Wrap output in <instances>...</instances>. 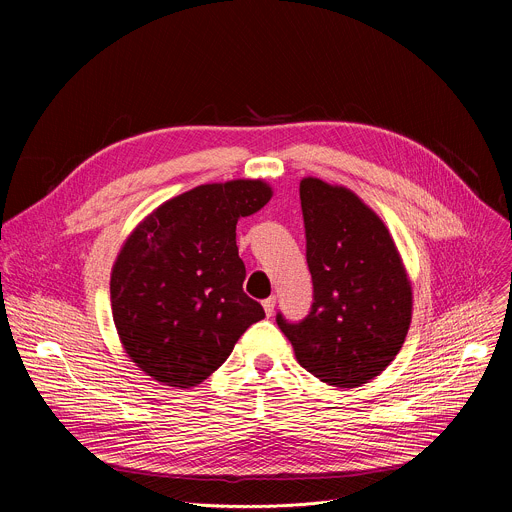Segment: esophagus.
<instances>
[{"label": "esophagus", "mask_w": 512, "mask_h": 512, "mask_svg": "<svg viewBox=\"0 0 512 512\" xmlns=\"http://www.w3.org/2000/svg\"><path fill=\"white\" fill-rule=\"evenodd\" d=\"M263 310H265V314H267V316H271V314H273V310H275V298H267V300H263Z\"/></svg>", "instance_id": "1"}]
</instances>
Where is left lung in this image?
<instances>
[{"label": "left lung", "instance_id": "left-lung-1", "mask_svg": "<svg viewBox=\"0 0 512 512\" xmlns=\"http://www.w3.org/2000/svg\"><path fill=\"white\" fill-rule=\"evenodd\" d=\"M314 302L300 322L275 320L302 367L350 389L381 375L411 324V285L381 218L356 194L300 182Z\"/></svg>", "mask_w": 512, "mask_h": 512}]
</instances>
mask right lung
Returning a JSON list of instances; mask_svg holds the SVG:
<instances>
[{
    "label": "right lung",
    "instance_id": "obj_1",
    "mask_svg": "<svg viewBox=\"0 0 512 512\" xmlns=\"http://www.w3.org/2000/svg\"><path fill=\"white\" fill-rule=\"evenodd\" d=\"M269 198L261 180L204 184L164 202L131 233L113 265L111 306L123 348L143 373L194 387L265 318L243 291L235 229Z\"/></svg>",
    "mask_w": 512,
    "mask_h": 512
}]
</instances>
